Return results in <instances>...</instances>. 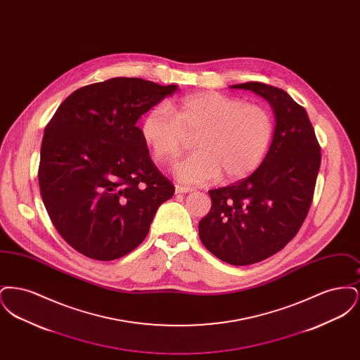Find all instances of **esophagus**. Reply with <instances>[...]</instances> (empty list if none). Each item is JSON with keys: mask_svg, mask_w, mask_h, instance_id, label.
<instances>
[{"mask_svg": "<svg viewBox=\"0 0 360 360\" xmlns=\"http://www.w3.org/2000/svg\"><path fill=\"white\" fill-rule=\"evenodd\" d=\"M190 191H193L190 188H184V186H179V185L175 186V193L176 194H184V193H190Z\"/></svg>", "mask_w": 360, "mask_h": 360, "instance_id": "obj_1", "label": "esophagus"}]
</instances>
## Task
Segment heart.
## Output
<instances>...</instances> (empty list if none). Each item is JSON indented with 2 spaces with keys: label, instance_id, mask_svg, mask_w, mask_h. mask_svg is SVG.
Returning a JSON list of instances; mask_svg holds the SVG:
<instances>
[{
  "label": "heart",
  "instance_id": "obj_1",
  "mask_svg": "<svg viewBox=\"0 0 360 360\" xmlns=\"http://www.w3.org/2000/svg\"><path fill=\"white\" fill-rule=\"evenodd\" d=\"M156 103L141 121V136L155 160L174 162L186 136L195 153L175 166L186 185H204L223 174L238 181L255 172L273 137L271 115L260 105L245 103L219 91H198L172 105Z\"/></svg>",
  "mask_w": 360,
  "mask_h": 360
}]
</instances>
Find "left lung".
I'll return each instance as SVG.
<instances>
[{"label": "left lung", "mask_w": 360, "mask_h": 360, "mask_svg": "<svg viewBox=\"0 0 360 360\" xmlns=\"http://www.w3.org/2000/svg\"><path fill=\"white\" fill-rule=\"evenodd\" d=\"M270 103L274 134L263 162L250 176L209 190L212 207L198 224L200 239L214 257L247 266L281 251L304 223L320 170V146L307 110L274 86L247 82Z\"/></svg>", "instance_id": "1"}]
</instances>
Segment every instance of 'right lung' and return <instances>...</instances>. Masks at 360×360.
Segmentation results:
<instances>
[{"label": "right lung", "instance_id": "right-lung-1", "mask_svg": "<svg viewBox=\"0 0 360 360\" xmlns=\"http://www.w3.org/2000/svg\"><path fill=\"white\" fill-rule=\"evenodd\" d=\"M178 89L112 78L71 93L44 129L39 186L59 235L82 255L115 260L146 239L174 194L139 119Z\"/></svg>", "mask_w": 360, "mask_h": 360}]
</instances>
